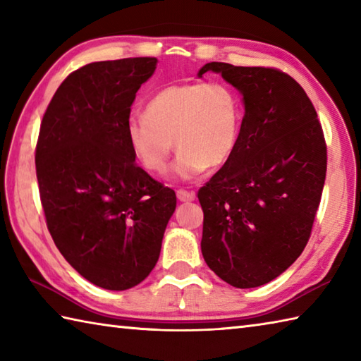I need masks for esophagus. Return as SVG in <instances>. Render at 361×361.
Here are the masks:
<instances>
[{"instance_id": "esophagus-1", "label": "esophagus", "mask_w": 361, "mask_h": 361, "mask_svg": "<svg viewBox=\"0 0 361 361\" xmlns=\"http://www.w3.org/2000/svg\"><path fill=\"white\" fill-rule=\"evenodd\" d=\"M176 197H178L180 202H192L195 199V194L189 192V190H185V189H178L176 190Z\"/></svg>"}]
</instances>
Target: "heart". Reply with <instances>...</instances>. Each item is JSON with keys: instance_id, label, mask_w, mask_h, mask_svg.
<instances>
[{"instance_id": "b5f03b06", "label": "heart", "mask_w": 361, "mask_h": 361, "mask_svg": "<svg viewBox=\"0 0 361 361\" xmlns=\"http://www.w3.org/2000/svg\"><path fill=\"white\" fill-rule=\"evenodd\" d=\"M241 122V100L227 84H171L150 97L144 117L128 120L126 139L134 157L153 173L166 171L175 142L173 172L190 180L231 158Z\"/></svg>"}]
</instances>
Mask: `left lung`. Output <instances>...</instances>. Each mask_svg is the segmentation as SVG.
<instances>
[{
    "mask_svg": "<svg viewBox=\"0 0 361 361\" xmlns=\"http://www.w3.org/2000/svg\"><path fill=\"white\" fill-rule=\"evenodd\" d=\"M243 95L238 145L199 190L202 253L235 288L266 285L285 272L312 235L327 172L316 109L300 84L277 68L209 62Z\"/></svg>",
    "mask_w": 361,
    "mask_h": 361,
    "instance_id": "obj_1",
    "label": "left lung"
}]
</instances>
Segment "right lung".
<instances>
[{"instance_id":"1","label":"right lung","mask_w":361,"mask_h":361,"mask_svg":"<svg viewBox=\"0 0 361 361\" xmlns=\"http://www.w3.org/2000/svg\"><path fill=\"white\" fill-rule=\"evenodd\" d=\"M157 58L92 62L70 73L42 118L35 172L47 227L73 269L104 289L157 264L175 190L136 164L126 123Z\"/></svg>"}]
</instances>
